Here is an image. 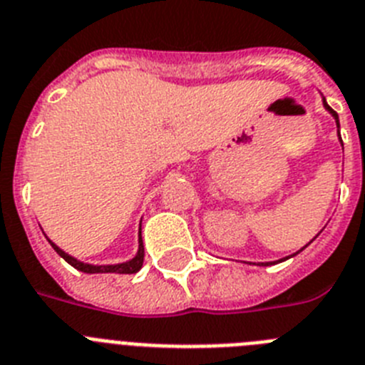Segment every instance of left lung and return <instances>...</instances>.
<instances>
[{"label":"left lung","mask_w":365,"mask_h":365,"mask_svg":"<svg viewBox=\"0 0 365 365\" xmlns=\"http://www.w3.org/2000/svg\"><path fill=\"white\" fill-rule=\"evenodd\" d=\"M322 103H323V108H325V110H327V112L331 113L332 117H334L336 128H338V139H340V143H341V138H340V119H338V113H336L334 110H332V108L329 106V104H327V101H325V97H322ZM341 145H344V143H341ZM319 233H322V231H319ZM319 233H318V235H319ZM318 235H316V237H318ZM316 237H314V239H316ZM314 239H312V240H314ZM312 240H310V242H312ZM310 242H309V244H310ZM309 244H305V246H303V248H301V250H297V252H296V253H292V255H288V257H283V259H279V261H272V262H259L257 266H270V264H277V262H283V261H287V259H292V257H296L297 253H299V252H303V250H305L307 246H309Z\"/></svg>","instance_id":"8db88e82"}]
</instances>
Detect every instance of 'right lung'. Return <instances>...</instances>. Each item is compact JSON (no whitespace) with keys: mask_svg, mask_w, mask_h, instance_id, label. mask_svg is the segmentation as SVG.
<instances>
[{"mask_svg":"<svg viewBox=\"0 0 365 365\" xmlns=\"http://www.w3.org/2000/svg\"><path fill=\"white\" fill-rule=\"evenodd\" d=\"M43 235H46V233H43ZM46 239L49 240V244L53 246V250L58 253L60 257L64 259L66 262H69L73 268H77V270L84 272V274H135V272L141 270V266H143L145 248H143V239H141V226H139L138 253H135L134 257L130 259V261L119 262V264H88V262L78 261L77 257H73V255L66 253L62 248H58V246H56V244L53 242V240H51L47 235H46Z\"/></svg>","mask_w":365,"mask_h":365,"instance_id":"add662e5","label":"right lung"}]
</instances>
